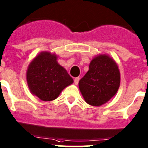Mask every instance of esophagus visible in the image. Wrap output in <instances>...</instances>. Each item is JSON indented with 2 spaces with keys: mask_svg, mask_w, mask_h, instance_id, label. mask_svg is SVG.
<instances>
[{
  "mask_svg": "<svg viewBox=\"0 0 148 148\" xmlns=\"http://www.w3.org/2000/svg\"><path fill=\"white\" fill-rule=\"evenodd\" d=\"M79 80H80V78H75V79H74V84H75V85H77L78 84V81H79Z\"/></svg>",
  "mask_w": 148,
  "mask_h": 148,
  "instance_id": "esophagus-1",
  "label": "esophagus"
}]
</instances>
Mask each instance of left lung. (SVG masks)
<instances>
[{
    "instance_id": "left-lung-1",
    "label": "left lung",
    "mask_w": 148,
    "mask_h": 148,
    "mask_svg": "<svg viewBox=\"0 0 148 148\" xmlns=\"http://www.w3.org/2000/svg\"><path fill=\"white\" fill-rule=\"evenodd\" d=\"M120 83V71L114 61L106 55H100L90 62L78 86L88 104L100 106L116 94Z\"/></svg>"
}]
</instances>
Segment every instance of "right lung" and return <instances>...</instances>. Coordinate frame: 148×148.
Wrapping results in <instances>:
<instances>
[{
    "label": "right lung",
    "instance_id": "right-lung-1",
    "mask_svg": "<svg viewBox=\"0 0 148 148\" xmlns=\"http://www.w3.org/2000/svg\"><path fill=\"white\" fill-rule=\"evenodd\" d=\"M30 91L44 101H53L65 87L73 83L67 70L58 64L56 56L42 52L28 66L26 73Z\"/></svg>",
    "mask_w": 148,
    "mask_h": 148
}]
</instances>
